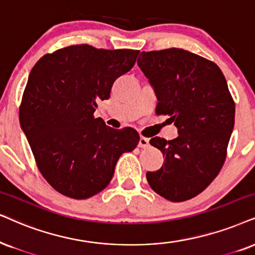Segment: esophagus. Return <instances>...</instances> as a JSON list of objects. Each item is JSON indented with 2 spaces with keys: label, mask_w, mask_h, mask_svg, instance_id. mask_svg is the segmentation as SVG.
I'll use <instances>...</instances> for the list:
<instances>
[{
  "label": "esophagus",
  "mask_w": 255,
  "mask_h": 255,
  "mask_svg": "<svg viewBox=\"0 0 255 255\" xmlns=\"http://www.w3.org/2000/svg\"><path fill=\"white\" fill-rule=\"evenodd\" d=\"M149 146V138L141 136L140 140H138V147L140 148H147Z\"/></svg>",
  "instance_id": "34e87169"
}]
</instances>
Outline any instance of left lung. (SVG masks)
Masks as SVG:
<instances>
[{"label": "left lung", "mask_w": 255, "mask_h": 255, "mask_svg": "<svg viewBox=\"0 0 255 255\" xmlns=\"http://www.w3.org/2000/svg\"><path fill=\"white\" fill-rule=\"evenodd\" d=\"M140 56L137 66L155 90V113L169 115L179 131L173 140L150 138L165 160L159 170L147 172V181L162 198L186 201L207 188L224 166L234 100L213 61L179 48L142 51Z\"/></svg>", "instance_id": "1"}]
</instances>
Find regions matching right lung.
<instances>
[{"mask_svg":"<svg viewBox=\"0 0 255 255\" xmlns=\"http://www.w3.org/2000/svg\"><path fill=\"white\" fill-rule=\"evenodd\" d=\"M140 51L75 44L46 54L33 67L20 106V124L46 181L68 198L105 189L119 157L137 146L133 128L114 129L94 117L115 80Z\"/></svg>","mask_w":255,"mask_h":255,"instance_id":"1","label":"right lung"}]
</instances>
